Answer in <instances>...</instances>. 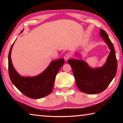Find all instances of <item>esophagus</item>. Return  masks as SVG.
I'll use <instances>...</instances> for the list:
<instances>
[{
	"instance_id": "obj_1",
	"label": "esophagus",
	"mask_w": 123,
	"mask_h": 123,
	"mask_svg": "<svg viewBox=\"0 0 123 123\" xmlns=\"http://www.w3.org/2000/svg\"><path fill=\"white\" fill-rule=\"evenodd\" d=\"M70 56H71V55H70V53H67L64 56V59L66 61H67V60L69 59V58L70 57Z\"/></svg>"
}]
</instances>
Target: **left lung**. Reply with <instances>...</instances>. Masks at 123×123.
<instances>
[{"instance_id": "left-lung-1", "label": "left lung", "mask_w": 123, "mask_h": 123, "mask_svg": "<svg viewBox=\"0 0 123 123\" xmlns=\"http://www.w3.org/2000/svg\"><path fill=\"white\" fill-rule=\"evenodd\" d=\"M101 36L111 50L106 62L102 67L93 68L81 60L70 59L68 63L72 68L78 88L82 92L95 94L103 92L115 76L117 60L113 45L105 31L100 29Z\"/></svg>"}]
</instances>
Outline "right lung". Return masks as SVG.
I'll list each match as a JSON object with an SVG mask.
<instances>
[{
    "label": "right lung",
    "instance_id": "add662e5",
    "mask_svg": "<svg viewBox=\"0 0 123 123\" xmlns=\"http://www.w3.org/2000/svg\"><path fill=\"white\" fill-rule=\"evenodd\" d=\"M13 44L8 56L9 74L12 84L30 98L39 99L49 95L53 90L56 75L64 63V59L52 61L44 72L36 76L23 77L16 72L12 63L11 53Z\"/></svg>",
    "mask_w": 123,
    "mask_h": 123
}]
</instances>
